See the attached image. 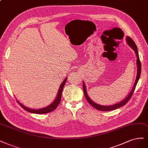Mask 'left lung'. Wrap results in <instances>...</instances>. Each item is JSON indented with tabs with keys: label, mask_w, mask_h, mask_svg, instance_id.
<instances>
[{
	"label": "left lung",
	"mask_w": 148,
	"mask_h": 148,
	"mask_svg": "<svg viewBox=\"0 0 148 148\" xmlns=\"http://www.w3.org/2000/svg\"><path fill=\"white\" fill-rule=\"evenodd\" d=\"M126 42L129 45V47L133 49L136 54V56L137 58L136 59V67H137V73H136V79L135 81V83L134 84L133 86V88H132L131 91L130 92V93L128 94L126 97L122 101H121L120 102L118 103H116L114 105H109V106H105V105H101L99 104H97L95 103L94 101H93L89 97L88 95V92H87V90H86V85L84 83V81L83 82V91H84V94L85 95V97L87 100V101L94 108H95V109L100 110V111H111V110H114L116 108H120V107L124 106L127 101L129 100V99H130V97H132V94L134 93V91L135 90V88L136 87V85L138 83V81L140 79V74H141V62H140V58H139V55H138V49H137L135 43V42L133 41V40H132L129 37H126Z\"/></svg>",
	"instance_id": "obj_1"
}]
</instances>
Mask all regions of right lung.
<instances>
[{"mask_svg": "<svg viewBox=\"0 0 148 148\" xmlns=\"http://www.w3.org/2000/svg\"><path fill=\"white\" fill-rule=\"evenodd\" d=\"M67 78H66L63 81L62 84H60L59 89L58 90V92L57 94L55 100H54V101L51 103L50 105H49L48 106H46L45 108H40V109H37V110H35V109H32V108H29L28 107L25 106L24 105H23L22 103H21L19 102L18 100H17L18 103L20 105L22 108L25 110V111H27L28 112H30V113H35V114H45V113H49V112H51L53 110H54L56 108H57V106H58V105L59 104L60 101V99H61V95H62V90L63 88L64 87V85L65 84L66 81H67Z\"/></svg>", "mask_w": 148, "mask_h": 148, "instance_id": "1", "label": "right lung"}]
</instances>
